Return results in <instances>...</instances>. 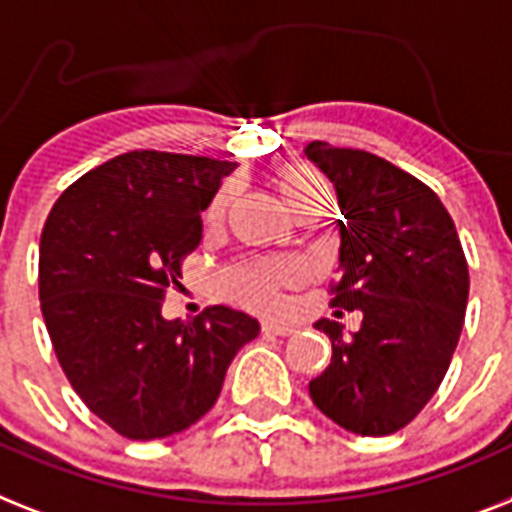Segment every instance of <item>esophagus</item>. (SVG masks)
I'll return each instance as SVG.
<instances>
[{"label": "esophagus", "mask_w": 512, "mask_h": 512, "mask_svg": "<svg viewBox=\"0 0 512 512\" xmlns=\"http://www.w3.org/2000/svg\"><path fill=\"white\" fill-rule=\"evenodd\" d=\"M261 329H264V335H293L295 324L277 322V319H266V322L261 324Z\"/></svg>", "instance_id": "obj_1"}]
</instances>
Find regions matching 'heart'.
<instances>
[{
  "instance_id": "obj_1",
  "label": "heart",
  "mask_w": 512,
  "mask_h": 512,
  "mask_svg": "<svg viewBox=\"0 0 512 512\" xmlns=\"http://www.w3.org/2000/svg\"><path fill=\"white\" fill-rule=\"evenodd\" d=\"M277 190H280L282 201L290 209H301V206L327 198L329 201V188L322 180V175H316L311 167H285L277 175ZM230 201V188H222L209 204L206 219L209 222H219ZM301 266L295 264L293 259H277V261H264V264H248L240 269H232L227 274V290L232 295H238L240 301L251 303L259 308H272L280 303V285H290L298 280Z\"/></svg>"
}]
</instances>
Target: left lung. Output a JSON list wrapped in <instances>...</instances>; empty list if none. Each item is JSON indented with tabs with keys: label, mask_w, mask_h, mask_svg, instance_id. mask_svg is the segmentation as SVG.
I'll use <instances>...</instances> for the list:
<instances>
[{
	"label": "left lung",
	"mask_w": 512,
	"mask_h": 512,
	"mask_svg": "<svg viewBox=\"0 0 512 512\" xmlns=\"http://www.w3.org/2000/svg\"><path fill=\"white\" fill-rule=\"evenodd\" d=\"M337 190L340 269L332 306L361 311L358 332L314 324L332 363L308 395L337 426L387 437L411 424L445 379L468 303V266L432 188L387 159L311 141L303 149Z\"/></svg>",
	"instance_id": "left-lung-1"
}]
</instances>
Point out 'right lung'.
Here are the masks:
<instances>
[{"mask_svg":"<svg viewBox=\"0 0 512 512\" xmlns=\"http://www.w3.org/2000/svg\"><path fill=\"white\" fill-rule=\"evenodd\" d=\"M235 162L128 151L75 180L46 217L38 298L80 400L128 439L183 432L217 403L253 316L214 306L170 322L162 301L201 243V211Z\"/></svg>","mask_w":512,"mask_h":512,"instance_id":"obj_1","label":"right lung"}]
</instances>
